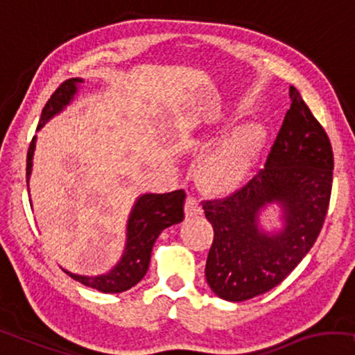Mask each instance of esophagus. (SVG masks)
Returning <instances> with one entry per match:
<instances>
[{
	"instance_id": "esophagus-1",
	"label": "esophagus",
	"mask_w": 355,
	"mask_h": 355,
	"mask_svg": "<svg viewBox=\"0 0 355 355\" xmlns=\"http://www.w3.org/2000/svg\"><path fill=\"white\" fill-rule=\"evenodd\" d=\"M201 212H202V209H201V206H199V202L196 201V199L188 198L187 202H184V216H187L188 218H191V217L201 216Z\"/></svg>"
}]
</instances>
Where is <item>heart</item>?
I'll return each mask as SVG.
<instances>
[{"mask_svg":"<svg viewBox=\"0 0 355 355\" xmlns=\"http://www.w3.org/2000/svg\"><path fill=\"white\" fill-rule=\"evenodd\" d=\"M216 133L209 138H217ZM268 127L262 121H251L227 132L207 153L201 164V180L209 189L228 193L238 189L257 167L266 151Z\"/></svg>","mask_w":355,"mask_h":355,"instance_id":"obj_1","label":"heart"}]
</instances>
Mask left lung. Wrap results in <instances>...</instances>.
<instances>
[{
    "instance_id": "1",
    "label": "left lung",
    "mask_w": 355,
    "mask_h": 355,
    "mask_svg": "<svg viewBox=\"0 0 355 355\" xmlns=\"http://www.w3.org/2000/svg\"><path fill=\"white\" fill-rule=\"evenodd\" d=\"M291 107L266 168L223 201H207L214 227L206 279L218 297L239 302L275 288L306 257L320 233L333 182V151L325 130L294 87ZM280 209L282 225L261 227L266 209Z\"/></svg>"
}]
</instances>
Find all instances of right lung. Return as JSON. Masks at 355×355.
Returning <instances> with one entry per match:
<instances>
[{
	"instance_id": "obj_1",
	"label": "right lung",
	"mask_w": 355,
	"mask_h": 355,
	"mask_svg": "<svg viewBox=\"0 0 355 355\" xmlns=\"http://www.w3.org/2000/svg\"><path fill=\"white\" fill-rule=\"evenodd\" d=\"M82 83H85L83 78H69L53 93L46 106L43 107L37 130H42L44 123L51 121L58 114H61L73 101ZM35 146H37V137H33L27 153V188L30 175H32ZM184 198H187V194L183 189L164 194H141L137 198L132 211H130L125 233L127 239L122 257L111 270L96 277L78 275V273L66 270V268H62V270L85 286L94 288L101 293H122L133 288L146 275L149 262H151L153 246L159 234L162 233V230L183 222Z\"/></svg>"
}]
</instances>
